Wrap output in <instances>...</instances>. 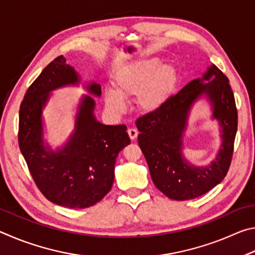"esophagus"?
<instances>
[{
    "label": "esophagus",
    "instance_id": "34e87169",
    "mask_svg": "<svg viewBox=\"0 0 255 255\" xmlns=\"http://www.w3.org/2000/svg\"><path fill=\"white\" fill-rule=\"evenodd\" d=\"M128 135H129V137H130L131 140L136 139L137 136H138V130L135 128H129L128 129Z\"/></svg>",
    "mask_w": 255,
    "mask_h": 255
}]
</instances>
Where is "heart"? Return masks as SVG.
Returning a JSON list of instances; mask_svg holds the SVG:
<instances>
[{
	"label": "heart",
	"mask_w": 255,
	"mask_h": 255,
	"mask_svg": "<svg viewBox=\"0 0 255 255\" xmlns=\"http://www.w3.org/2000/svg\"><path fill=\"white\" fill-rule=\"evenodd\" d=\"M156 58L143 60L116 80V91H107L106 106L116 114L126 110L123 98L138 96V105L144 110L157 109L166 100L176 82L175 68L166 64L159 66Z\"/></svg>",
	"instance_id": "heart-1"
}]
</instances>
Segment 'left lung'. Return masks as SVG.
I'll list each match as a JSON object with an SVG mask.
<instances>
[{
  "label": "left lung",
  "mask_w": 255,
  "mask_h": 255,
  "mask_svg": "<svg viewBox=\"0 0 255 255\" xmlns=\"http://www.w3.org/2000/svg\"><path fill=\"white\" fill-rule=\"evenodd\" d=\"M205 80L211 82L205 85ZM202 94L209 97L214 118L222 125L223 145L209 167L196 168L184 161L180 147L189 107ZM136 126L140 132L138 144L155 187L179 201L205 195L225 178L234 152L237 109L227 76L216 65L210 66L202 79L191 81L157 109L138 118Z\"/></svg>",
  "instance_id": "left-lung-1"
}]
</instances>
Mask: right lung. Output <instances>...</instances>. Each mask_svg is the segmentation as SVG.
<instances>
[{"label":"right lung","instance_id":"obj_1","mask_svg":"<svg viewBox=\"0 0 255 255\" xmlns=\"http://www.w3.org/2000/svg\"><path fill=\"white\" fill-rule=\"evenodd\" d=\"M79 76L58 56L29 86L20 106L18 140L34 183L49 201L68 208H88L110 191L118 153L130 144L126 125L106 126L93 116L94 100L86 96L77 114L75 131L63 149L51 152L42 144L41 110L48 93L75 84ZM88 90L101 96V85Z\"/></svg>","mask_w":255,"mask_h":255}]
</instances>
